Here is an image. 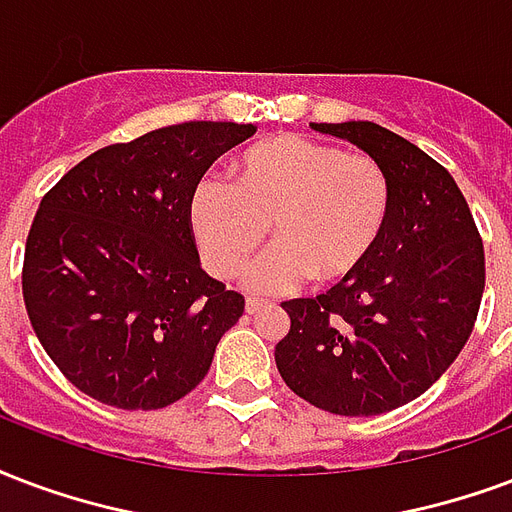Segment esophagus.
<instances>
[{
  "instance_id": "esophagus-1",
  "label": "esophagus",
  "mask_w": 512,
  "mask_h": 512,
  "mask_svg": "<svg viewBox=\"0 0 512 512\" xmlns=\"http://www.w3.org/2000/svg\"><path fill=\"white\" fill-rule=\"evenodd\" d=\"M263 306H266V301H263V298H246V314L260 312Z\"/></svg>"
}]
</instances>
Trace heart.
I'll return each instance as SVG.
<instances>
[{
  "label": "heart",
  "mask_w": 512,
  "mask_h": 512,
  "mask_svg": "<svg viewBox=\"0 0 512 512\" xmlns=\"http://www.w3.org/2000/svg\"><path fill=\"white\" fill-rule=\"evenodd\" d=\"M233 184L200 181L189 225L214 276L230 279L268 233L276 244L246 271V287L279 293L347 279L369 260L391 217L388 173L369 154L282 132L233 162Z\"/></svg>",
  "instance_id": "1"
}]
</instances>
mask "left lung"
Masks as SVG:
<instances>
[{
  "instance_id": "8db88e82",
  "label": "left lung",
  "mask_w": 512,
  "mask_h": 512,
  "mask_svg": "<svg viewBox=\"0 0 512 512\" xmlns=\"http://www.w3.org/2000/svg\"><path fill=\"white\" fill-rule=\"evenodd\" d=\"M380 162L393 203L369 260L317 298L282 309L287 388L333 415H382L418 399L464 350L486 287L483 238L456 181L415 143L374 121L312 124Z\"/></svg>"
}]
</instances>
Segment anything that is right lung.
Wrapping results in <instances>:
<instances>
[{"instance_id":"add662e5","label":"right lung","mask_w":512,"mask_h":512,"mask_svg":"<svg viewBox=\"0 0 512 512\" xmlns=\"http://www.w3.org/2000/svg\"><path fill=\"white\" fill-rule=\"evenodd\" d=\"M255 124L184 121L111 143L45 192L24 249L26 314L59 372L119 410H162L208 374L244 295L200 268L192 192Z\"/></svg>"}]
</instances>
